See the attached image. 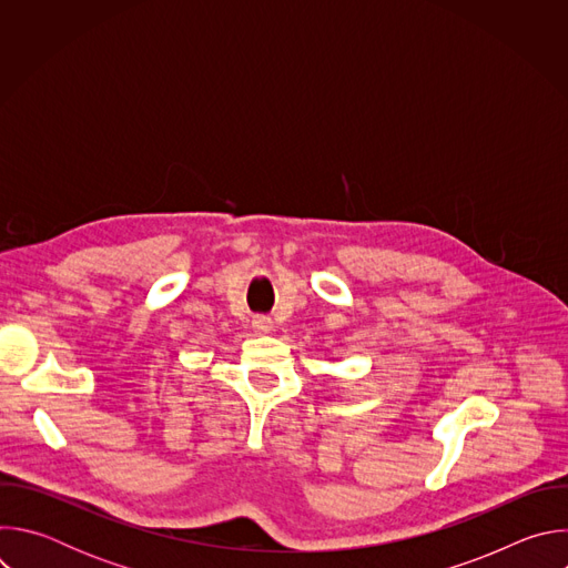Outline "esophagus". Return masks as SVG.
<instances>
[{"label": "esophagus", "mask_w": 568, "mask_h": 568, "mask_svg": "<svg viewBox=\"0 0 568 568\" xmlns=\"http://www.w3.org/2000/svg\"><path fill=\"white\" fill-rule=\"evenodd\" d=\"M252 326H254V331H256L258 335H270V333L274 331V321H272L270 316H265V314H256V316L252 318Z\"/></svg>", "instance_id": "obj_1"}]
</instances>
